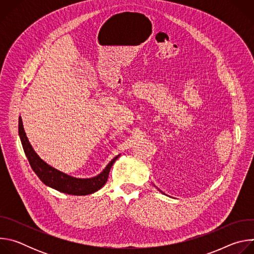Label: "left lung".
<instances>
[{"label":"left lung","instance_id":"1","mask_svg":"<svg viewBox=\"0 0 254 254\" xmlns=\"http://www.w3.org/2000/svg\"><path fill=\"white\" fill-rule=\"evenodd\" d=\"M155 187H156V186H155Z\"/></svg>","mask_w":254,"mask_h":254}]
</instances>
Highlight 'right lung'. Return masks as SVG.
<instances>
[{"label": "right lung", "mask_w": 254, "mask_h": 254, "mask_svg": "<svg viewBox=\"0 0 254 254\" xmlns=\"http://www.w3.org/2000/svg\"><path fill=\"white\" fill-rule=\"evenodd\" d=\"M19 136L22 142L25 155L34 173L38 176V178L46 186L69 195L83 196L92 194L101 189L103 185L106 183L108 174H110V171L114 163L121 156L118 155L117 157H115L107 164V166L102 170V172L95 177L76 178L53 168L36 154L26 135L21 117L19 118Z\"/></svg>", "instance_id": "1"}]
</instances>
